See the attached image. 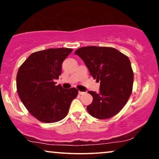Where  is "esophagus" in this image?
Segmentation results:
<instances>
[{
    "label": "esophagus",
    "mask_w": 159,
    "mask_h": 159,
    "mask_svg": "<svg viewBox=\"0 0 159 159\" xmlns=\"http://www.w3.org/2000/svg\"><path fill=\"white\" fill-rule=\"evenodd\" d=\"M84 93H85V92L79 91V94H80V95H83V94H84Z\"/></svg>",
    "instance_id": "obj_1"
}]
</instances>
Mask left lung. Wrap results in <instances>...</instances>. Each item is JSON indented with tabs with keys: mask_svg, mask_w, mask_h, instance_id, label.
I'll use <instances>...</instances> for the list:
<instances>
[{
	"mask_svg": "<svg viewBox=\"0 0 159 159\" xmlns=\"http://www.w3.org/2000/svg\"><path fill=\"white\" fill-rule=\"evenodd\" d=\"M74 54L83 60L93 79L100 83L99 93L89 91L93 97V102L87 106L89 113L99 119L119 113L133 90L134 71L129 58L111 47H82Z\"/></svg>",
	"mask_w": 159,
	"mask_h": 159,
	"instance_id": "obj_1",
	"label": "left lung"
}]
</instances>
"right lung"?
Instances as JSON below:
<instances>
[{"mask_svg": "<svg viewBox=\"0 0 159 159\" xmlns=\"http://www.w3.org/2000/svg\"><path fill=\"white\" fill-rule=\"evenodd\" d=\"M72 51L68 48L39 51L20 66L17 93L30 114L42 122H57L64 119L78 94L75 88L66 90L54 82L62 73V62Z\"/></svg>", "mask_w": 159, "mask_h": 159, "instance_id": "obj_1", "label": "right lung"}]
</instances>
